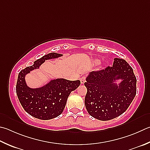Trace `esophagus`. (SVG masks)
Returning <instances> with one entry per match:
<instances>
[{"label":"esophagus","instance_id":"1","mask_svg":"<svg viewBox=\"0 0 150 150\" xmlns=\"http://www.w3.org/2000/svg\"><path fill=\"white\" fill-rule=\"evenodd\" d=\"M80 81H81V83L83 84L86 82V77L85 76H83L82 77L80 78Z\"/></svg>","mask_w":150,"mask_h":150}]
</instances>
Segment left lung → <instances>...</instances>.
Wrapping results in <instances>:
<instances>
[{
    "label": "left lung",
    "instance_id": "8db88e82",
    "mask_svg": "<svg viewBox=\"0 0 150 150\" xmlns=\"http://www.w3.org/2000/svg\"><path fill=\"white\" fill-rule=\"evenodd\" d=\"M123 80L118 87L113 83ZM84 85L87 92L85 107L92 117L108 121L123 113L137 94V78L132 68L123 59L114 58L112 66L92 71Z\"/></svg>",
    "mask_w": 150,
    "mask_h": 150
}]
</instances>
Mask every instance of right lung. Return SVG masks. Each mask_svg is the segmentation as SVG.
Listing matches in <instances>:
<instances>
[{
    "instance_id": "obj_1",
    "label": "right lung",
    "mask_w": 150,
    "mask_h": 150,
    "mask_svg": "<svg viewBox=\"0 0 150 150\" xmlns=\"http://www.w3.org/2000/svg\"><path fill=\"white\" fill-rule=\"evenodd\" d=\"M62 54L52 52L38 59L31 66L27 67L19 73L16 93L21 105L27 113L35 118L48 120L60 115L66 106L71 92L80 85V81H68L57 79L39 88L27 86L25 76L31 71L37 69L45 60L56 58Z\"/></svg>"
}]
</instances>
